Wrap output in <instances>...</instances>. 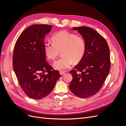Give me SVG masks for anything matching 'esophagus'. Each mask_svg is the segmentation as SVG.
<instances>
[{"label":"esophagus","mask_w":126,"mask_h":126,"mask_svg":"<svg viewBox=\"0 0 126 126\" xmlns=\"http://www.w3.org/2000/svg\"><path fill=\"white\" fill-rule=\"evenodd\" d=\"M59 73H60V75L61 76H63V75H64V74H65V72L63 71H60Z\"/></svg>","instance_id":"34e87169"}]
</instances>
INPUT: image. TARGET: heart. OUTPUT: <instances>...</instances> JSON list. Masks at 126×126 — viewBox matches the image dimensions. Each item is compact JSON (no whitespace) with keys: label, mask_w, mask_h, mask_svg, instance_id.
Masks as SVG:
<instances>
[{"label":"heart","mask_w":126,"mask_h":126,"mask_svg":"<svg viewBox=\"0 0 126 126\" xmlns=\"http://www.w3.org/2000/svg\"><path fill=\"white\" fill-rule=\"evenodd\" d=\"M52 41V43L44 44V50L47 58L51 60H55L62 51V57L53 64L56 69H67L74 62L79 63L84 56L86 44L81 36L63 30L53 36Z\"/></svg>","instance_id":"1"}]
</instances>
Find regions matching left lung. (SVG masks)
<instances>
[{"mask_svg":"<svg viewBox=\"0 0 126 126\" xmlns=\"http://www.w3.org/2000/svg\"><path fill=\"white\" fill-rule=\"evenodd\" d=\"M85 41L84 56L70 70L72 80L69 86L71 92L86 98L97 93L104 85L110 68V51L104 37L96 30L87 27H73Z\"/></svg>","mask_w":126,"mask_h":126,"instance_id":"8db88e82","label":"left lung"}]
</instances>
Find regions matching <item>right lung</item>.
Listing matches in <instances>:
<instances>
[{
  "instance_id": "obj_1",
  "label": "right lung",
  "mask_w": 126,
  "mask_h": 126,
  "mask_svg": "<svg viewBox=\"0 0 126 126\" xmlns=\"http://www.w3.org/2000/svg\"><path fill=\"white\" fill-rule=\"evenodd\" d=\"M52 28L51 25L42 24L30 26L20 34L15 46V75L22 90L34 99L48 96L60 77L59 71L46 62L44 50L45 37Z\"/></svg>"
}]
</instances>
